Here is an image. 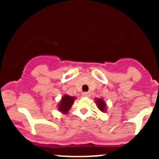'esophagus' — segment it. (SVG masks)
I'll return each instance as SVG.
<instances>
[{
  "instance_id": "34e87169",
  "label": "esophagus",
  "mask_w": 159,
  "mask_h": 159,
  "mask_svg": "<svg viewBox=\"0 0 159 159\" xmlns=\"http://www.w3.org/2000/svg\"><path fill=\"white\" fill-rule=\"evenodd\" d=\"M82 96H83V97H89V96H90V93L89 92H84V93H82Z\"/></svg>"
}]
</instances>
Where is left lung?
Segmentation results:
<instances>
[{
    "label": "left lung",
    "mask_w": 159,
    "mask_h": 159,
    "mask_svg": "<svg viewBox=\"0 0 159 159\" xmlns=\"http://www.w3.org/2000/svg\"><path fill=\"white\" fill-rule=\"evenodd\" d=\"M95 104L97 105L98 109L102 112H105L107 109V105L103 99L101 98H96L95 99Z\"/></svg>",
    "instance_id": "left-lung-1"
}]
</instances>
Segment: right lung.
I'll return each instance as SVG.
<instances>
[{
  "mask_svg": "<svg viewBox=\"0 0 159 159\" xmlns=\"http://www.w3.org/2000/svg\"><path fill=\"white\" fill-rule=\"evenodd\" d=\"M75 99V97H71L68 94H64L63 97L61 99L60 102H59L58 105H57V110L64 115L67 114L74 104Z\"/></svg>",
  "mask_w": 159,
  "mask_h": 159,
  "instance_id": "add662e5",
  "label": "right lung"
}]
</instances>
